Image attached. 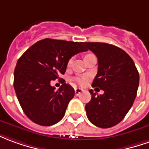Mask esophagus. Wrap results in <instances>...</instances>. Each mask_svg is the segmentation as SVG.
I'll return each instance as SVG.
<instances>
[{
  "instance_id": "34e87169",
  "label": "esophagus",
  "mask_w": 149,
  "mask_h": 149,
  "mask_svg": "<svg viewBox=\"0 0 149 149\" xmlns=\"http://www.w3.org/2000/svg\"><path fill=\"white\" fill-rule=\"evenodd\" d=\"M83 89H81V88H75L74 89V93H75V95H79L80 94L83 92Z\"/></svg>"
}]
</instances>
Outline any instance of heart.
I'll return each instance as SVG.
<instances>
[{
	"label": "heart",
	"mask_w": 149,
	"mask_h": 149,
	"mask_svg": "<svg viewBox=\"0 0 149 149\" xmlns=\"http://www.w3.org/2000/svg\"><path fill=\"white\" fill-rule=\"evenodd\" d=\"M91 55H93L92 54H86L85 55V57H84V58H87V57H89V56ZM72 63H73V58H70L69 60H68V62H67V66L68 67H70V66L72 65ZM74 82L76 83H78L79 85H81V86H83V85H84L85 83H86V77H76V78H74Z\"/></svg>",
	"instance_id": "1"
}]
</instances>
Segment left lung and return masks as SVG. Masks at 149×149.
Listing matches in <instances>:
<instances>
[{
  "mask_svg": "<svg viewBox=\"0 0 149 149\" xmlns=\"http://www.w3.org/2000/svg\"><path fill=\"white\" fill-rule=\"evenodd\" d=\"M84 46L98 58V72L92 86L104 91L98 95L90 90L91 100L85 106L86 116L97 127H113L125 117L133 104L139 73L132 58L117 46L103 42H84Z\"/></svg>",
  "mask_w": 149,
  "mask_h": 149,
  "instance_id": "1",
  "label": "left lung"
}]
</instances>
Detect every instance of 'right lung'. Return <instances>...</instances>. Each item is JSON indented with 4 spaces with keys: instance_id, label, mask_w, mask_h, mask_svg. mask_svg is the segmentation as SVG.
I'll return each instance as SVG.
<instances>
[{
    "instance_id": "right-lung-1",
    "label": "right lung",
    "mask_w": 149,
    "mask_h": 149,
    "mask_svg": "<svg viewBox=\"0 0 149 149\" xmlns=\"http://www.w3.org/2000/svg\"><path fill=\"white\" fill-rule=\"evenodd\" d=\"M86 50L84 42L46 38L21 56L14 70L13 86L29 120L42 126H51L63 119L74 90L65 83L56 91L50 82L65 74L72 56Z\"/></svg>"
}]
</instances>
